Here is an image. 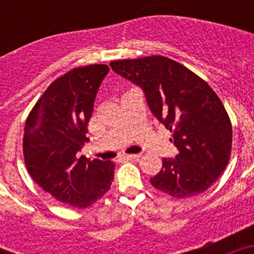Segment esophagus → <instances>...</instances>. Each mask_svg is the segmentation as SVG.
<instances>
[{"label": "esophagus", "instance_id": "34e87169", "mask_svg": "<svg viewBox=\"0 0 254 254\" xmlns=\"http://www.w3.org/2000/svg\"><path fill=\"white\" fill-rule=\"evenodd\" d=\"M125 159H138L141 158V154H128V155H123Z\"/></svg>", "mask_w": 254, "mask_h": 254}]
</instances>
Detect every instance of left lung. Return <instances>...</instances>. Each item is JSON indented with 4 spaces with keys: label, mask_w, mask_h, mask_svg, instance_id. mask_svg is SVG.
<instances>
[{
    "label": "left lung",
    "mask_w": 254,
    "mask_h": 254,
    "mask_svg": "<svg viewBox=\"0 0 254 254\" xmlns=\"http://www.w3.org/2000/svg\"><path fill=\"white\" fill-rule=\"evenodd\" d=\"M111 67L140 87L151 113L173 131L178 155L163 159L151 185L176 198L207 190L232 151V123L219 96L196 73L163 56L113 61Z\"/></svg>",
    "instance_id": "left-lung-1"
}]
</instances>
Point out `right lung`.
<instances>
[{
	"label": "right lung",
	"instance_id": "right-lung-1",
	"mask_svg": "<svg viewBox=\"0 0 254 254\" xmlns=\"http://www.w3.org/2000/svg\"><path fill=\"white\" fill-rule=\"evenodd\" d=\"M109 67L71 69L52 82L33 108L24 131V159L31 178L57 201L85 208L107 193L114 177L111 160L81 155L96 94Z\"/></svg>",
	"mask_w": 254,
	"mask_h": 254
}]
</instances>
